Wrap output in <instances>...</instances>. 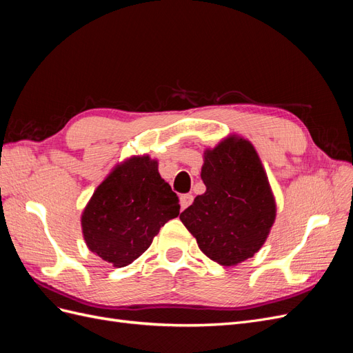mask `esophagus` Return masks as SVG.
<instances>
[{"label":"esophagus","mask_w":353,"mask_h":353,"mask_svg":"<svg viewBox=\"0 0 353 353\" xmlns=\"http://www.w3.org/2000/svg\"><path fill=\"white\" fill-rule=\"evenodd\" d=\"M179 200H181V208L183 209H187L191 203H193V196L191 194H183L179 197Z\"/></svg>","instance_id":"1"}]
</instances>
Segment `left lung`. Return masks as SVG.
I'll return each mask as SVG.
<instances>
[{
	"label": "left lung",
	"mask_w": 353,
	"mask_h": 353,
	"mask_svg": "<svg viewBox=\"0 0 353 353\" xmlns=\"http://www.w3.org/2000/svg\"><path fill=\"white\" fill-rule=\"evenodd\" d=\"M206 191L181 213L208 258L237 265L258 252L275 219V201L254 147L230 137L206 150L201 168Z\"/></svg>",
	"instance_id": "8db88e82"
}]
</instances>
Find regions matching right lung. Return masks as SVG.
<instances>
[{"label":"right lung","instance_id":"1","mask_svg":"<svg viewBox=\"0 0 353 353\" xmlns=\"http://www.w3.org/2000/svg\"><path fill=\"white\" fill-rule=\"evenodd\" d=\"M179 215V200L148 156L114 168L83 210L88 249L116 268L132 263L150 248L160 227Z\"/></svg>","mask_w":353,"mask_h":353}]
</instances>
